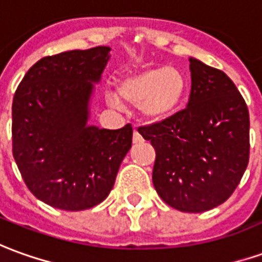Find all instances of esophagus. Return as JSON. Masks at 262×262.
<instances>
[{
    "instance_id": "34e87169",
    "label": "esophagus",
    "mask_w": 262,
    "mask_h": 262,
    "mask_svg": "<svg viewBox=\"0 0 262 262\" xmlns=\"http://www.w3.org/2000/svg\"><path fill=\"white\" fill-rule=\"evenodd\" d=\"M140 142H143V137L139 132L135 130L133 132V143H140Z\"/></svg>"
}]
</instances>
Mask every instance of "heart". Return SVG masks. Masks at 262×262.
Wrapping results in <instances>:
<instances>
[{"label": "heart", "mask_w": 262, "mask_h": 262, "mask_svg": "<svg viewBox=\"0 0 262 262\" xmlns=\"http://www.w3.org/2000/svg\"><path fill=\"white\" fill-rule=\"evenodd\" d=\"M187 79L180 69L174 67L146 68L125 75L118 82L116 93L107 92V102L120 106L125 103L140 107L149 120H164L173 116L187 96Z\"/></svg>", "instance_id": "heart-1"}]
</instances>
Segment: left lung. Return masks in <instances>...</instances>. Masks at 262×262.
<instances>
[{"label": "left lung", "mask_w": 262, "mask_h": 262, "mask_svg": "<svg viewBox=\"0 0 262 262\" xmlns=\"http://www.w3.org/2000/svg\"><path fill=\"white\" fill-rule=\"evenodd\" d=\"M191 92L173 116L139 127L156 151L153 186L170 207L203 213L233 194L250 157V115L223 71L190 58Z\"/></svg>", "instance_id": "left-lung-1"}]
</instances>
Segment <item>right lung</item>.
<instances>
[{
  "instance_id": "add662e5",
  "label": "right lung",
  "mask_w": 262,
  "mask_h": 262,
  "mask_svg": "<svg viewBox=\"0 0 262 262\" xmlns=\"http://www.w3.org/2000/svg\"><path fill=\"white\" fill-rule=\"evenodd\" d=\"M109 47L45 56L29 68L12 102V155L29 191L67 211L95 207L111 193L132 147V125L88 126L93 83Z\"/></svg>"
}]
</instances>
